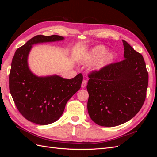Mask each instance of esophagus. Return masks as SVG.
<instances>
[{"label":"esophagus","mask_w":157,"mask_h":157,"mask_svg":"<svg viewBox=\"0 0 157 157\" xmlns=\"http://www.w3.org/2000/svg\"><path fill=\"white\" fill-rule=\"evenodd\" d=\"M86 84H87V80H83V81H82V84H81V87L84 88L85 86H86Z\"/></svg>","instance_id":"34e87169"}]
</instances>
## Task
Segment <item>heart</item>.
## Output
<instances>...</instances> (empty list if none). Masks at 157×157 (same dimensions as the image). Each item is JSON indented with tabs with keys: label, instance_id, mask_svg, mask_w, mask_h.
Returning <instances> with one entry per match:
<instances>
[{
	"label": "heart",
	"instance_id": "heart-1",
	"mask_svg": "<svg viewBox=\"0 0 157 157\" xmlns=\"http://www.w3.org/2000/svg\"><path fill=\"white\" fill-rule=\"evenodd\" d=\"M107 53V50L105 46L99 45L94 48L91 51L85 54L81 58V62L84 64H90L101 58L103 56ZM114 59V55L109 54L104 56L103 59L99 60L94 66V70H99L110 63Z\"/></svg>",
	"mask_w": 157,
	"mask_h": 157
}]
</instances>
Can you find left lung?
<instances>
[{
    "mask_svg": "<svg viewBox=\"0 0 157 157\" xmlns=\"http://www.w3.org/2000/svg\"><path fill=\"white\" fill-rule=\"evenodd\" d=\"M124 59L88 75V111L96 124L121 125L140 111L146 98L149 75L143 56L124 40Z\"/></svg>",
    "mask_w": 157,
    "mask_h": 157,
    "instance_id": "left-lung-1",
    "label": "left lung"
}]
</instances>
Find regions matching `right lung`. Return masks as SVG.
Instances as JSON below:
<instances>
[{"mask_svg": "<svg viewBox=\"0 0 157 157\" xmlns=\"http://www.w3.org/2000/svg\"><path fill=\"white\" fill-rule=\"evenodd\" d=\"M63 39L59 35H36L17 49L13 57L9 75L10 94L22 116L37 124L47 125L58 121L69 99L81 87V73L70 79L58 75L37 77L28 66L32 45Z\"/></svg>", "mask_w": 157, "mask_h": 157, "instance_id": "add662e5", "label": "right lung"}]
</instances>
